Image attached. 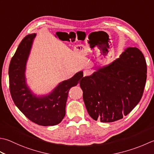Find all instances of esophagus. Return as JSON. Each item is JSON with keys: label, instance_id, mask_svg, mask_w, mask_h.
I'll return each instance as SVG.
<instances>
[{"label": "esophagus", "instance_id": "1", "mask_svg": "<svg viewBox=\"0 0 154 154\" xmlns=\"http://www.w3.org/2000/svg\"><path fill=\"white\" fill-rule=\"evenodd\" d=\"M91 73V72L90 70H85V71H84V73H83L84 77L88 76V75H89Z\"/></svg>", "mask_w": 154, "mask_h": 154}]
</instances>
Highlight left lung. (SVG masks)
<instances>
[{
  "instance_id": "8db88e82",
  "label": "left lung",
  "mask_w": 154,
  "mask_h": 154,
  "mask_svg": "<svg viewBox=\"0 0 154 154\" xmlns=\"http://www.w3.org/2000/svg\"><path fill=\"white\" fill-rule=\"evenodd\" d=\"M147 79L143 53L128 47L119 58L83 78L80 87L89 115L101 122H113L127 116L142 97Z\"/></svg>"
}]
</instances>
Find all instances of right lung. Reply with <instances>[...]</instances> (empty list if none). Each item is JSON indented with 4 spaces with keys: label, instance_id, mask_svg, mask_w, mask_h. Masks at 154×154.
<instances>
[{
    "label": "right lung",
    "instance_id": "add662e5",
    "mask_svg": "<svg viewBox=\"0 0 154 154\" xmlns=\"http://www.w3.org/2000/svg\"><path fill=\"white\" fill-rule=\"evenodd\" d=\"M35 33L26 35L20 42L9 65V87L16 106L31 122L39 125H55L65 116L68 93L83 79V72L63 81L49 95L37 97L26 85L25 70Z\"/></svg>",
    "mask_w": 154,
    "mask_h": 154
}]
</instances>
